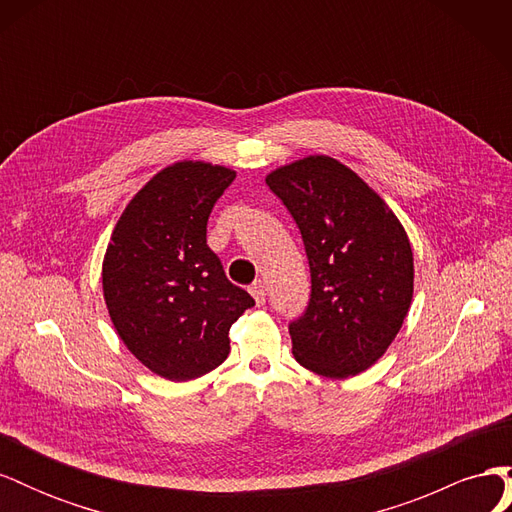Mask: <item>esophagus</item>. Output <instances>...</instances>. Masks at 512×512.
Masks as SVG:
<instances>
[{
  "instance_id": "1",
  "label": "esophagus",
  "mask_w": 512,
  "mask_h": 512,
  "mask_svg": "<svg viewBox=\"0 0 512 512\" xmlns=\"http://www.w3.org/2000/svg\"><path fill=\"white\" fill-rule=\"evenodd\" d=\"M250 292H252V297L256 299V303H258V305H265V301H267V288H265V282H262V280L254 282V284L250 286Z\"/></svg>"
}]
</instances>
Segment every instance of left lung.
Masks as SVG:
<instances>
[{
    "instance_id": "obj_1",
    "label": "left lung",
    "mask_w": 512,
    "mask_h": 512,
    "mask_svg": "<svg viewBox=\"0 0 512 512\" xmlns=\"http://www.w3.org/2000/svg\"><path fill=\"white\" fill-rule=\"evenodd\" d=\"M267 185L297 222L312 275L305 312L288 324L294 359L327 378L361 374L410 309L406 230L359 175L327 156L277 168Z\"/></svg>"
}]
</instances>
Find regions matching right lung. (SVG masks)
<instances>
[{"instance_id": "obj_1", "label": "right lung", "mask_w": 512, "mask_h": 512, "mask_svg": "<svg viewBox=\"0 0 512 512\" xmlns=\"http://www.w3.org/2000/svg\"><path fill=\"white\" fill-rule=\"evenodd\" d=\"M232 181L235 170L224 166H168L130 200L108 243V314L128 350L166 380L222 365L232 322L256 305L207 245L211 209Z\"/></svg>"}]
</instances>
